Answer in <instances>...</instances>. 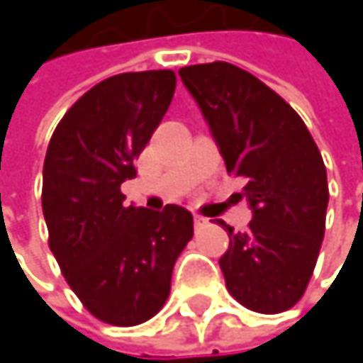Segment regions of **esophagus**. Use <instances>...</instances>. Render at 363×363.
I'll return each mask as SVG.
<instances>
[{
  "mask_svg": "<svg viewBox=\"0 0 363 363\" xmlns=\"http://www.w3.org/2000/svg\"><path fill=\"white\" fill-rule=\"evenodd\" d=\"M193 223H195V227H203V225H208V218L201 214H193Z\"/></svg>",
  "mask_w": 363,
  "mask_h": 363,
  "instance_id": "obj_1",
  "label": "esophagus"
}]
</instances>
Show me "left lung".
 <instances>
[{"mask_svg":"<svg viewBox=\"0 0 363 363\" xmlns=\"http://www.w3.org/2000/svg\"><path fill=\"white\" fill-rule=\"evenodd\" d=\"M227 172L246 179L248 231L225 220L229 250L218 264L227 290L246 309L281 313L307 290L326 229L328 179L322 153L301 115L252 73L231 62L182 67Z\"/></svg>","mask_w":363,"mask_h":363,"instance_id":"8db88e82","label":"left lung"}]
</instances>
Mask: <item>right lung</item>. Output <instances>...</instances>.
<instances>
[{"instance_id": "obj_1", "label": "right lung", "mask_w": 363, "mask_h": 363, "mask_svg": "<svg viewBox=\"0 0 363 363\" xmlns=\"http://www.w3.org/2000/svg\"><path fill=\"white\" fill-rule=\"evenodd\" d=\"M174 88L168 69L113 75L65 113L48 145L41 208L50 250L84 307L111 326H138L164 307L193 238L182 206H125L121 193Z\"/></svg>"}]
</instances>
